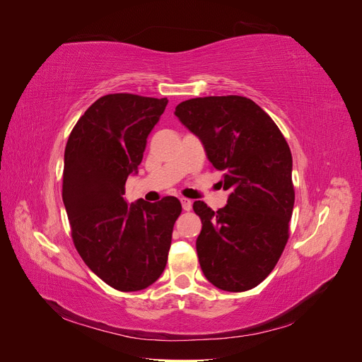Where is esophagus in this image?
<instances>
[{
  "label": "esophagus",
  "mask_w": 362,
  "mask_h": 362,
  "mask_svg": "<svg viewBox=\"0 0 362 362\" xmlns=\"http://www.w3.org/2000/svg\"><path fill=\"white\" fill-rule=\"evenodd\" d=\"M192 201L187 198H181V205H182V210L184 211H190L192 210Z\"/></svg>",
  "instance_id": "1"
}]
</instances>
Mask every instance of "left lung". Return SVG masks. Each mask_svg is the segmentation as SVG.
Segmentation results:
<instances>
[{
  "mask_svg": "<svg viewBox=\"0 0 362 362\" xmlns=\"http://www.w3.org/2000/svg\"><path fill=\"white\" fill-rule=\"evenodd\" d=\"M175 116L199 137L229 190L217 211L193 204L202 222L196 250L204 275L225 291L254 288L288 242L294 187L287 140L259 105L238 95L193 98L178 104Z\"/></svg>",
  "mask_w": 362,
  "mask_h": 362,
  "instance_id": "1",
  "label": "left lung"
}]
</instances>
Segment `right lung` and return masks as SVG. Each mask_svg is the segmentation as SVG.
I'll list each match as a JSON object with an SVG mask.
<instances>
[{
  "label": "right lung",
  "instance_id": "obj_1",
  "mask_svg": "<svg viewBox=\"0 0 362 362\" xmlns=\"http://www.w3.org/2000/svg\"><path fill=\"white\" fill-rule=\"evenodd\" d=\"M168 98L112 93L75 124L64 149L63 204L74 245L96 276L119 291L154 284L168 262L181 202L127 204L125 182L144 158L146 139Z\"/></svg>",
  "mask_w": 362,
  "mask_h": 362
}]
</instances>
